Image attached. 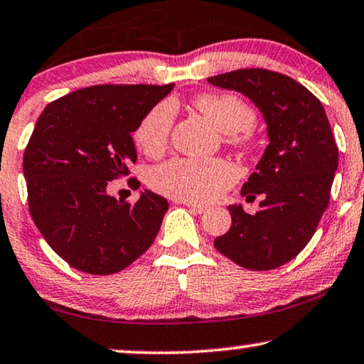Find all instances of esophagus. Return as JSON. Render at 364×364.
I'll return each mask as SVG.
<instances>
[{
	"mask_svg": "<svg viewBox=\"0 0 364 364\" xmlns=\"http://www.w3.org/2000/svg\"><path fill=\"white\" fill-rule=\"evenodd\" d=\"M181 204H186L188 209H191L192 212H196V214H204V212L207 210V207H204V205H199V204H196V202H181Z\"/></svg>",
	"mask_w": 364,
	"mask_h": 364,
	"instance_id": "obj_1",
	"label": "esophagus"
}]
</instances>
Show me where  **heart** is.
<instances>
[{"mask_svg": "<svg viewBox=\"0 0 364 364\" xmlns=\"http://www.w3.org/2000/svg\"><path fill=\"white\" fill-rule=\"evenodd\" d=\"M199 112L225 134L229 144L249 149L252 145V127L256 112L239 97L229 93H205L196 98ZM176 119L172 102H162L145 113L136 125V147L149 157H159L167 149ZM234 168L220 159L196 160L172 159L150 172V186L164 196L187 202H212L232 186Z\"/></svg>", "mask_w": 364, "mask_h": 364, "instance_id": "obj_1", "label": "heart"}]
</instances>
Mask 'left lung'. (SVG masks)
<instances>
[{
    "instance_id": "left-lung-1",
    "label": "left lung",
    "mask_w": 364,
    "mask_h": 364,
    "mask_svg": "<svg viewBox=\"0 0 364 364\" xmlns=\"http://www.w3.org/2000/svg\"><path fill=\"white\" fill-rule=\"evenodd\" d=\"M214 87L242 93L261 110L269 145L240 193L264 200L256 214L229 205L232 225L215 249L251 271L289 262L306 247L328 209L338 168V147L323 103L286 75L242 68L207 78Z\"/></svg>"
}]
</instances>
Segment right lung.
I'll return each mask as SVG.
<instances>
[{
    "mask_svg": "<svg viewBox=\"0 0 364 364\" xmlns=\"http://www.w3.org/2000/svg\"><path fill=\"white\" fill-rule=\"evenodd\" d=\"M173 85H95L48 103L23 155L33 223L70 266L115 274L152 245L168 202L144 191L135 204L108 182L136 162L132 132ZM129 182H136L130 178Z\"/></svg>",
    "mask_w": 364,
    "mask_h": 364,
    "instance_id": "obj_1",
    "label": "right lung"
}]
</instances>
